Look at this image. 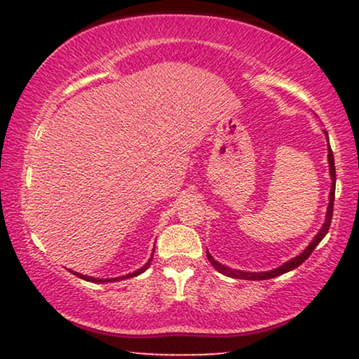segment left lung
Masks as SVG:
<instances>
[{"mask_svg": "<svg viewBox=\"0 0 359 359\" xmlns=\"http://www.w3.org/2000/svg\"><path fill=\"white\" fill-rule=\"evenodd\" d=\"M327 139H328V134L325 132ZM328 163H330V175H332V189H330V204H328V209H327V219H325V224L322 225L320 232H318L316 235V238L312 240L311 245L304 250V252L299 255V257H296L294 259H291V262L284 263L283 266H279L276 269H273V271H264V273H247V271H238V269H230L227 266H224V264H220L215 262V259L210 257L209 252H205V255H208V259L210 262V264L217 269L219 273L225 274V276H230V278H237V279H248V281H263V279H271V278H276L279 276V274H284L287 271H291V269L301 266V264L306 262V259L311 257L313 250H316V247L318 243L322 242V238L325 237L328 229H330V224H332V215H333V201H335V181H337V175H335V160H333V151L330 149V144H328Z\"/></svg>", "mask_w": 359, "mask_h": 359, "instance_id": "8db88e82", "label": "left lung"}]
</instances>
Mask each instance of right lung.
I'll return each mask as SVG.
<instances>
[{"mask_svg": "<svg viewBox=\"0 0 359 359\" xmlns=\"http://www.w3.org/2000/svg\"><path fill=\"white\" fill-rule=\"evenodd\" d=\"M150 262H151V258L149 259V263H147L144 268H140V269H139V271H135V273H132V274H127V276H121V278H112V279H100V278H91V276H85V274H80V273H73V274H76L78 278H81V279H86V281H91V283H109V281H119V279H126V278H134V276H139L140 273H144L145 269L150 266Z\"/></svg>", "mask_w": 359, "mask_h": 359, "instance_id": "1", "label": "right lung"}]
</instances>
